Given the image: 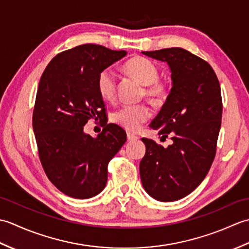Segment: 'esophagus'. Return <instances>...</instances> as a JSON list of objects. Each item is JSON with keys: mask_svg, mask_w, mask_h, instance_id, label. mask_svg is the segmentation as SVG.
<instances>
[{"mask_svg": "<svg viewBox=\"0 0 249 249\" xmlns=\"http://www.w3.org/2000/svg\"><path fill=\"white\" fill-rule=\"evenodd\" d=\"M138 139H139L138 136L133 135V134H130V133L127 134V140L128 141H135V140H138Z\"/></svg>", "mask_w": 249, "mask_h": 249, "instance_id": "esophagus-1", "label": "esophagus"}]
</instances>
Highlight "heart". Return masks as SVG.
<instances>
[{"instance_id":"obj_1","label":"heart","mask_w":249,"mask_h":249,"mask_svg":"<svg viewBox=\"0 0 249 249\" xmlns=\"http://www.w3.org/2000/svg\"><path fill=\"white\" fill-rule=\"evenodd\" d=\"M124 71L134 77L143 86L144 94L153 102H160L167 95L166 83L158 81L157 66L151 60L143 56H134L125 63ZM97 91L105 100H112L115 95V76L111 70H104L99 72L96 80ZM151 109L145 104L124 105L114 110L111 120L114 124L128 131L138 130L141 125L150 119Z\"/></svg>"}]
</instances>
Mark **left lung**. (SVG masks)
Here are the masks:
<instances>
[{
    "instance_id": "1",
    "label": "left lung",
    "mask_w": 249,
    "mask_h": 249,
    "mask_svg": "<svg viewBox=\"0 0 249 249\" xmlns=\"http://www.w3.org/2000/svg\"><path fill=\"white\" fill-rule=\"evenodd\" d=\"M166 62L172 88L150 127L172 144L163 147L142 138L146 151L139 165L145 192L161 202L186 197L208 174L216 153L221 124L220 86L208 62L182 48L143 51Z\"/></svg>"
}]
</instances>
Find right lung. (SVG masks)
Wrapping results in <instances>:
<instances>
[{"mask_svg": "<svg viewBox=\"0 0 249 249\" xmlns=\"http://www.w3.org/2000/svg\"><path fill=\"white\" fill-rule=\"evenodd\" d=\"M126 54L81 45L54 56L40 78L33 112L40 162L51 183L71 198L89 199L102 192L108 163L126 141L124 129L115 124L97 137L83 131L89 119L106 114L96 87L99 72Z\"/></svg>", "mask_w": 249, "mask_h": 249, "instance_id": "right-lung-1", "label": "right lung"}]
</instances>
